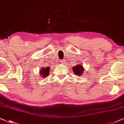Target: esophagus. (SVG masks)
Instances as JSON below:
<instances>
[{"label": "esophagus", "mask_w": 124, "mask_h": 124, "mask_svg": "<svg viewBox=\"0 0 124 124\" xmlns=\"http://www.w3.org/2000/svg\"><path fill=\"white\" fill-rule=\"evenodd\" d=\"M61 63H65V62H66V59H62V60H61Z\"/></svg>", "instance_id": "esophagus-1"}]
</instances>
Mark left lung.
<instances>
[{"mask_svg":"<svg viewBox=\"0 0 124 124\" xmlns=\"http://www.w3.org/2000/svg\"><path fill=\"white\" fill-rule=\"evenodd\" d=\"M72 70L75 75L78 76H80L84 71V68L82 65H78L72 67Z\"/></svg>","mask_w":124,"mask_h":124,"instance_id":"obj_1","label":"left lung"}]
</instances>
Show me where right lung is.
<instances>
[{"mask_svg": "<svg viewBox=\"0 0 124 124\" xmlns=\"http://www.w3.org/2000/svg\"><path fill=\"white\" fill-rule=\"evenodd\" d=\"M49 72H50V67H47L46 68L41 69L39 71V74L43 78H45L49 75Z\"/></svg>", "mask_w": 124, "mask_h": 124, "instance_id": "right-lung-1", "label": "right lung"}]
</instances>
